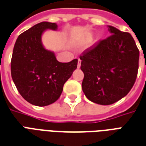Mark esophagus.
I'll use <instances>...</instances> for the list:
<instances>
[{"mask_svg": "<svg viewBox=\"0 0 146 146\" xmlns=\"http://www.w3.org/2000/svg\"><path fill=\"white\" fill-rule=\"evenodd\" d=\"M80 67H81V60H80V59H78V60L77 68H79Z\"/></svg>", "mask_w": 146, "mask_h": 146, "instance_id": "esophagus-1", "label": "esophagus"}]
</instances>
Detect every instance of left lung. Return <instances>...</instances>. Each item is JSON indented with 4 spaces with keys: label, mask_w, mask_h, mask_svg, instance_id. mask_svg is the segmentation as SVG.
I'll use <instances>...</instances> for the list:
<instances>
[{
    "label": "left lung",
    "mask_w": 146,
    "mask_h": 146,
    "mask_svg": "<svg viewBox=\"0 0 146 146\" xmlns=\"http://www.w3.org/2000/svg\"><path fill=\"white\" fill-rule=\"evenodd\" d=\"M110 36L80 56L82 90L89 100L110 105L124 97L135 82L139 50L129 33L109 25Z\"/></svg>",
    "instance_id": "1"
}]
</instances>
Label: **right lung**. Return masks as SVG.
Wrapping results in <instances>:
<instances>
[{"label":"right lung","instance_id":"1","mask_svg":"<svg viewBox=\"0 0 146 146\" xmlns=\"http://www.w3.org/2000/svg\"><path fill=\"white\" fill-rule=\"evenodd\" d=\"M56 23L42 22L20 34L11 60V77L18 91L29 104L44 107L59 99L63 86L77 68L78 59L57 61L41 42L46 29H57Z\"/></svg>","mask_w":146,"mask_h":146}]
</instances>
